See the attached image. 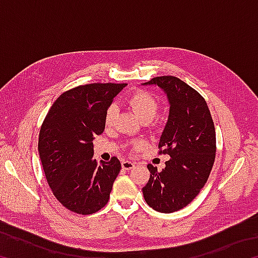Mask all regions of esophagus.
<instances>
[{
    "mask_svg": "<svg viewBox=\"0 0 258 258\" xmlns=\"http://www.w3.org/2000/svg\"><path fill=\"white\" fill-rule=\"evenodd\" d=\"M135 166V163H133V161H131V160H123L121 161V167H123V169H132L133 167Z\"/></svg>",
    "mask_w": 258,
    "mask_h": 258,
    "instance_id": "obj_1",
    "label": "esophagus"
}]
</instances>
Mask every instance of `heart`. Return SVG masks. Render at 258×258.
I'll return each instance as SVG.
<instances>
[{
	"instance_id": "b5f03b06",
	"label": "heart",
	"mask_w": 258,
	"mask_h": 258,
	"mask_svg": "<svg viewBox=\"0 0 258 258\" xmlns=\"http://www.w3.org/2000/svg\"><path fill=\"white\" fill-rule=\"evenodd\" d=\"M127 103L142 121L152 120L159 110L158 100L151 93L143 90H139L132 95H130V98L127 99ZM116 110V106L113 103L109 104L107 107L106 112H104V124L107 126H110L112 124L113 119H115ZM133 146L138 148L141 146V142H134Z\"/></svg>"
}]
</instances>
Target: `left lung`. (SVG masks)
<instances>
[{
	"mask_svg": "<svg viewBox=\"0 0 258 258\" xmlns=\"http://www.w3.org/2000/svg\"><path fill=\"white\" fill-rule=\"evenodd\" d=\"M167 94L168 121L159 141V155H169L165 168L149 164L150 178L142 187L146 203L157 212L173 213L189 205L203 189L216 154L215 126L203 95L175 76L151 78Z\"/></svg>",
	"mask_w": 258,
	"mask_h": 258,
	"instance_id": "8db88e82",
	"label": "left lung"
}]
</instances>
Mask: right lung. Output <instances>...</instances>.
Listing matches in <instances>:
<instances>
[{
	"instance_id": "1",
	"label": "right lung",
	"mask_w": 258,
	"mask_h": 258,
	"mask_svg": "<svg viewBox=\"0 0 258 258\" xmlns=\"http://www.w3.org/2000/svg\"><path fill=\"white\" fill-rule=\"evenodd\" d=\"M126 84L92 83L74 87L55 100L38 137L43 169L59 203L90 215L106 206L121 168L117 157L98 164L93 139L104 130V112Z\"/></svg>"
}]
</instances>
